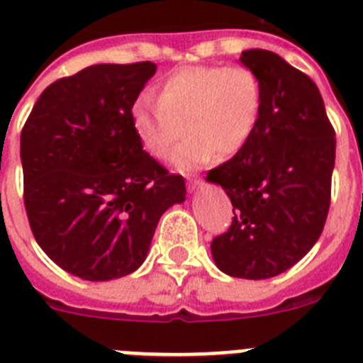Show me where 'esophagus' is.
Masks as SVG:
<instances>
[{
    "instance_id": "esophagus-1",
    "label": "esophagus",
    "mask_w": 363,
    "mask_h": 363,
    "mask_svg": "<svg viewBox=\"0 0 363 363\" xmlns=\"http://www.w3.org/2000/svg\"><path fill=\"white\" fill-rule=\"evenodd\" d=\"M186 184H188V190H190V191H195V190H197V188H199L201 181H199V179H191V177H188V182H186Z\"/></svg>"
}]
</instances>
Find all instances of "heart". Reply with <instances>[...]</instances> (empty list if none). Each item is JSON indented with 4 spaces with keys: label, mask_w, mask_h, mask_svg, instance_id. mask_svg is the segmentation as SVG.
<instances>
[{
    "label": "heart",
    "mask_w": 363,
    "mask_h": 363,
    "mask_svg": "<svg viewBox=\"0 0 363 363\" xmlns=\"http://www.w3.org/2000/svg\"><path fill=\"white\" fill-rule=\"evenodd\" d=\"M261 104V80L252 69L190 65L160 82L157 100L138 96L129 118L140 146L159 160L169 155L184 125L188 137L172 162L181 172H191L247 146L257 128Z\"/></svg>",
    "instance_id": "heart-1"
}]
</instances>
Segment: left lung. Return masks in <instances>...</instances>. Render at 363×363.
I'll return each instance as SVG.
<instances>
[{
    "mask_svg": "<svg viewBox=\"0 0 363 363\" xmlns=\"http://www.w3.org/2000/svg\"><path fill=\"white\" fill-rule=\"evenodd\" d=\"M241 64L261 80L257 128L230 160L208 172L234 206L232 225L212 241L228 276L269 279L314 247L330 206L336 138L316 84L281 56L245 50Z\"/></svg>",
    "mask_w": 363,
    "mask_h": 363,
    "instance_id": "8db88e82",
    "label": "left lung"
}]
</instances>
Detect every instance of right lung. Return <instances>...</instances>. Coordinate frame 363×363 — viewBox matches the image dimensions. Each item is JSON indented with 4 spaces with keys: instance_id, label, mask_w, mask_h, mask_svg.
<instances>
[{
    "instance_id": "1",
    "label": "right lung",
    "mask_w": 363,
    "mask_h": 363,
    "mask_svg": "<svg viewBox=\"0 0 363 363\" xmlns=\"http://www.w3.org/2000/svg\"><path fill=\"white\" fill-rule=\"evenodd\" d=\"M153 62L99 64L52 82L21 129L23 201L34 239L65 272L87 281L144 263L160 216L186 199L143 150L129 111Z\"/></svg>"
}]
</instances>
